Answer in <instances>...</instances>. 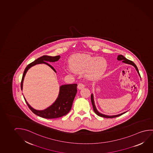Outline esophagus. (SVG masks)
Masks as SVG:
<instances>
[{"mask_svg":"<svg viewBox=\"0 0 153 153\" xmlns=\"http://www.w3.org/2000/svg\"><path fill=\"white\" fill-rule=\"evenodd\" d=\"M85 86V85L83 83H79L77 87L79 89H82L84 88Z\"/></svg>","mask_w":153,"mask_h":153,"instance_id":"obj_1","label":"esophagus"}]
</instances>
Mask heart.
Listing matches in <instances>:
<instances>
[{"mask_svg": "<svg viewBox=\"0 0 153 153\" xmlns=\"http://www.w3.org/2000/svg\"><path fill=\"white\" fill-rule=\"evenodd\" d=\"M69 63L71 69L74 72L78 73L86 72L87 76L91 79L100 77L107 66L106 60L104 58L85 53L73 56Z\"/></svg>", "mask_w": 153, "mask_h": 153, "instance_id": "obj_1", "label": "heart"}]
</instances>
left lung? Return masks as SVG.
<instances>
[{"label": "left lung", "mask_w": 153, "mask_h": 153, "mask_svg": "<svg viewBox=\"0 0 153 153\" xmlns=\"http://www.w3.org/2000/svg\"><path fill=\"white\" fill-rule=\"evenodd\" d=\"M117 59L118 60H122V62H125V63H126V64H131V65H133L135 67V68L136 69V71H137L138 73L139 74V75L140 76V73H139V71H138V69L137 67L136 66V65L134 64V62H132V61H131L130 60L127 59V58L125 57L124 56L122 55H118L117 57ZM91 103H92V105H93V109L94 111V112L98 116H100V117H102L104 118H115L117 117H118V116H120L122 115L123 114H124V113H126V112H125V113H122V114H119V115H114V116H107L105 115H104V114H102L101 113H100V112H98V111L97 110V109L96 108L95 105L94 104V98H93V94H91Z\"/></svg>", "instance_id": "left-lung-1"}]
</instances>
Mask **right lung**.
Instances as JSON below:
<instances>
[{"label":"right lung","mask_w":153,"mask_h":153,"mask_svg":"<svg viewBox=\"0 0 153 153\" xmlns=\"http://www.w3.org/2000/svg\"><path fill=\"white\" fill-rule=\"evenodd\" d=\"M60 56V55L56 56L54 57L50 56L44 55L38 58V59L33 61V62L28 65L25 69L24 72L22 75V79L21 82V89L22 90V83L24 79V77L27 71L31 67L38 64H45L50 67L53 71L56 73L55 69L53 68L51 65L49 64L48 62H55L59 59ZM77 84H73L65 85H62L60 87L59 94L58 97L55 102L51 106L49 107L48 108L43 110V111H37L35 109L33 108L25 99L27 105L29 107V108L36 115L40 116L41 117L47 118V119H53L61 117L63 116L66 115L71 111V106L73 105L74 100L75 98L77 89Z\"/></svg>","instance_id":"obj_1"}]
</instances>
